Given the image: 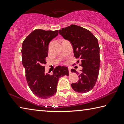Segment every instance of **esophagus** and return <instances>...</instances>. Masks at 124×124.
Returning <instances> with one entry per match:
<instances>
[{
  "label": "esophagus",
  "instance_id": "34e87169",
  "mask_svg": "<svg viewBox=\"0 0 124 124\" xmlns=\"http://www.w3.org/2000/svg\"><path fill=\"white\" fill-rule=\"evenodd\" d=\"M68 70H69V73H72V72H71V68H70V67H68Z\"/></svg>",
  "mask_w": 124,
  "mask_h": 124
}]
</instances>
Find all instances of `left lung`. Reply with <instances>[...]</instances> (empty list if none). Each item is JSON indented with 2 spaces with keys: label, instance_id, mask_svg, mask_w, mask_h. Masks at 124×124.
Listing matches in <instances>:
<instances>
[{
  "label": "left lung",
  "instance_id": "obj_1",
  "mask_svg": "<svg viewBox=\"0 0 124 124\" xmlns=\"http://www.w3.org/2000/svg\"><path fill=\"white\" fill-rule=\"evenodd\" d=\"M64 39L70 42L74 57L81 62V73L72 69L71 72L79 74V81L73 83L71 86L75 91L86 93L93 89L97 81L100 70V47L98 40L87 29L71 24L59 30Z\"/></svg>",
  "mask_w": 124,
  "mask_h": 124
}]
</instances>
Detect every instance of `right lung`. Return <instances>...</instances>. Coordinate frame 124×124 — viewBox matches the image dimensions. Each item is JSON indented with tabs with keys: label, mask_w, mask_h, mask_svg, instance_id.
Listing matches in <instances>:
<instances>
[{
	"label": "right lung",
	"mask_w": 124,
	"mask_h": 124,
	"mask_svg": "<svg viewBox=\"0 0 124 124\" xmlns=\"http://www.w3.org/2000/svg\"><path fill=\"white\" fill-rule=\"evenodd\" d=\"M57 31L35 29L22 43V62L29 88L39 98L46 99L54 96L60 77L69 75L68 68L58 66L50 74L45 72V58L48 55L49 44L58 35Z\"/></svg>",
	"instance_id": "add662e5"
}]
</instances>
